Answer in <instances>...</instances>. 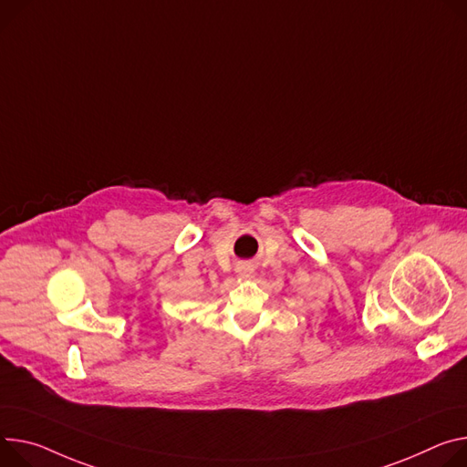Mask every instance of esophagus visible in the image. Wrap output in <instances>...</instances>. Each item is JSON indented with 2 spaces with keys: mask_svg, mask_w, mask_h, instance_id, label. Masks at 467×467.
Returning <instances> with one entry per match:
<instances>
[{
  "mask_svg": "<svg viewBox=\"0 0 467 467\" xmlns=\"http://www.w3.org/2000/svg\"><path fill=\"white\" fill-rule=\"evenodd\" d=\"M236 272H238V275H240V277H249V275H251V268H249V266H245V265L238 266V268H236Z\"/></svg>",
  "mask_w": 467,
  "mask_h": 467,
  "instance_id": "1",
  "label": "esophagus"
}]
</instances>
